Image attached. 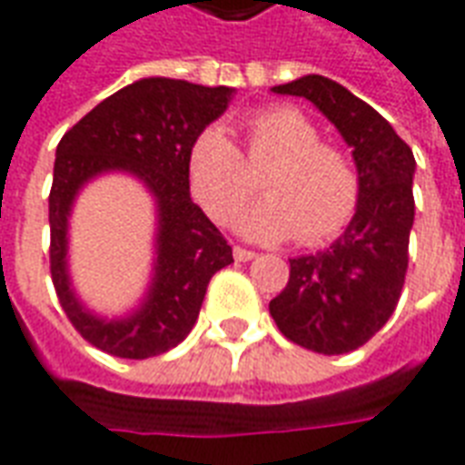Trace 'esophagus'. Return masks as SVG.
<instances>
[{"mask_svg": "<svg viewBox=\"0 0 465 465\" xmlns=\"http://www.w3.org/2000/svg\"><path fill=\"white\" fill-rule=\"evenodd\" d=\"M256 253L249 252V249H242V246H233V259L236 262H252Z\"/></svg>", "mask_w": 465, "mask_h": 465, "instance_id": "esophagus-1", "label": "esophagus"}]
</instances>
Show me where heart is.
I'll use <instances>...</instances> for the list:
<instances>
[{"mask_svg": "<svg viewBox=\"0 0 465 465\" xmlns=\"http://www.w3.org/2000/svg\"><path fill=\"white\" fill-rule=\"evenodd\" d=\"M246 156L223 126L196 134L186 156L189 183L213 222H229L253 192V173H262L256 202L243 206L236 229L252 242L276 243L296 236L306 246L329 242L351 222L359 203V173L343 152L322 143V132L293 106H269L246 122Z\"/></svg>", "mask_w": 465, "mask_h": 465, "instance_id": "obj_1", "label": "heart"}]
</instances>
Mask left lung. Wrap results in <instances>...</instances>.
Here are the masks:
<instances>
[{
	"mask_svg": "<svg viewBox=\"0 0 465 465\" xmlns=\"http://www.w3.org/2000/svg\"><path fill=\"white\" fill-rule=\"evenodd\" d=\"M272 92L309 99L339 129L353 149L359 203L329 249L289 259V283L269 312L289 341L323 356L349 353L369 341L399 303L416 212V159L373 106L326 76L306 74Z\"/></svg>",
	"mask_w": 465,
	"mask_h": 465,
	"instance_id": "left-lung-1",
	"label": "left lung"
}]
</instances>
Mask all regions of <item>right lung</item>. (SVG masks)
<instances>
[{
	"instance_id": "add662e5",
	"label": "right lung",
	"mask_w": 465,
	"mask_h": 465,
	"mask_svg": "<svg viewBox=\"0 0 465 465\" xmlns=\"http://www.w3.org/2000/svg\"><path fill=\"white\" fill-rule=\"evenodd\" d=\"M232 86L146 76L124 86L76 122L56 146L49 193L52 282L74 329L119 359H149L182 343L199 319L206 286L233 263L232 246L192 202L186 156L196 134L226 112ZM104 173H129L157 206L153 279L143 302L109 320L92 312L71 286L68 216L78 192Z\"/></svg>"
}]
</instances>
